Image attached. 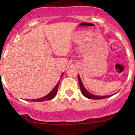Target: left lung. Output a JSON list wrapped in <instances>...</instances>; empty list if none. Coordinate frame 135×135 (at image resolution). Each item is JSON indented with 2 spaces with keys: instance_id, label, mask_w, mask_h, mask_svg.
Instances as JSON below:
<instances>
[{
  "instance_id": "1",
  "label": "left lung",
  "mask_w": 135,
  "mask_h": 135,
  "mask_svg": "<svg viewBox=\"0 0 135 135\" xmlns=\"http://www.w3.org/2000/svg\"><path fill=\"white\" fill-rule=\"evenodd\" d=\"M78 81H79V85H80V90H81V93L83 94V95H84V96L85 97L88 98V99H105V98H108L109 97L112 96V95H109V96H96V95H92V94H91L90 93H89V92L88 91L86 90V89L84 88V85H83V84L82 82H81V79H80V76L78 75Z\"/></svg>"
}]
</instances>
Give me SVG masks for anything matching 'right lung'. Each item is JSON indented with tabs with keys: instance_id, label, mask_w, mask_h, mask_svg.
<instances>
[{
	"instance_id": "1",
	"label": "right lung",
	"mask_w": 135,
	"mask_h": 135,
	"mask_svg": "<svg viewBox=\"0 0 135 135\" xmlns=\"http://www.w3.org/2000/svg\"><path fill=\"white\" fill-rule=\"evenodd\" d=\"M62 74L61 75V76H62ZM60 81H58V83L57 84V85H55V88L53 89V90L50 92V93L47 94V95H46L45 97H44L40 98V99H33V100H29L30 101H35V102H42V101H45V100H51V99H54L55 97V96L56 95L57 92V89L58 88H59V84Z\"/></svg>"
}]
</instances>
